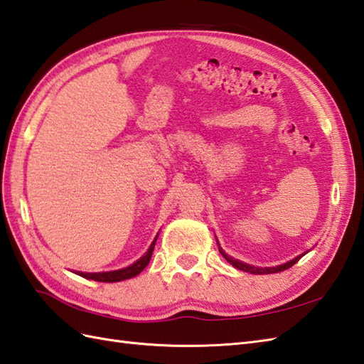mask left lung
<instances>
[{
    "label": "left lung",
    "instance_id": "obj_1",
    "mask_svg": "<svg viewBox=\"0 0 364 364\" xmlns=\"http://www.w3.org/2000/svg\"><path fill=\"white\" fill-rule=\"evenodd\" d=\"M220 252H221V255L225 258V260H228L233 268H237V269H240V271H245V272H250V274H274V272H280V271H285V269H288V268H291V266L294 264V263H297L299 260H301V258L306 254H302V255H297L296 258H293V260H289V262H287V263H284V264H279V266H274V268H257V266H252V264H247V263H243V262H240V260H235V258H232V257H229L228 254L224 252V250L220 247Z\"/></svg>",
    "mask_w": 364,
    "mask_h": 364
}]
</instances>
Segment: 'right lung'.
Here are the masks:
<instances>
[{
    "label": "right lung",
    "instance_id": "add662e5",
    "mask_svg": "<svg viewBox=\"0 0 364 364\" xmlns=\"http://www.w3.org/2000/svg\"><path fill=\"white\" fill-rule=\"evenodd\" d=\"M156 241H157V237L151 243L148 252L144 254L140 258V260H136L131 266H127V268L118 269V271H107V272H76V274H77V276H80V277L90 279V280H95V282H121V280H126V279H131V277L139 276V274L144 268H146L149 260H151L152 250H154V246H156Z\"/></svg>",
    "mask_w": 364,
    "mask_h": 364
}]
</instances>
